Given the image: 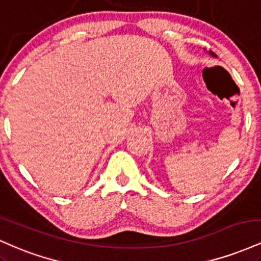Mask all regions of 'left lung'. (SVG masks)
Returning <instances> with one entry per match:
<instances>
[{
	"label": "left lung",
	"mask_w": 261,
	"mask_h": 261,
	"mask_svg": "<svg viewBox=\"0 0 261 261\" xmlns=\"http://www.w3.org/2000/svg\"><path fill=\"white\" fill-rule=\"evenodd\" d=\"M211 55H212V56H216V55H215V53H211Z\"/></svg>",
	"instance_id": "8db88e82"
}]
</instances>
